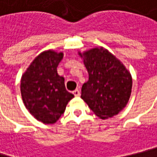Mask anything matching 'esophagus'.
Returning a JSON list of instances; mask_svg holds the SVG:
<instances>
[{"instance_id":"1","label":"esophagus","mask_w":157,"mask_h":157,"mask_svg":"<svg viewBox=\"0 0 157 157\" xmlns=\"http://www.w3.org/2000/svg\"><path fill=\"white\" fill-rule=\"evenodd\" d=\"M73 94L75 95V97H79L80 96V90H75L73 91Z\"/></svg>"}]
</instances>
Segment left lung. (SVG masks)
I'll list each match as a JSON object with an SVG mask.
<instances>
[{
  "mask_svg": "<svg viewBox=\"0 0 157 157\" xmlns=\"http://www.w3.org/2000/svg\"><path fill=\"white\" fill-rule=\"evenodd\" d=\"M80 55L89 73L81 98L101 119L117 115L126 105L132 91V77L123 64L104 48Z\"/></svg>",
  "mask_w": 157,
  "mask_h": 157,
  "instance_id": "left-lung-1",
  "label": "left lung"
}]
</instances>
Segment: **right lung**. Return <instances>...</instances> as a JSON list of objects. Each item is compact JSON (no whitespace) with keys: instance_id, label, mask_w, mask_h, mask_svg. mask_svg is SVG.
I'll list each match as a JSON object with an SVG mask.
<instances>
[{"instance_id":"1","label":"right lung","mask_w":157,"mask_h":157,"mask_svg":"<svg viewBox=\"0 0 157 157\" xmlns=\"http://www.w3.org/2000/svg\"><path fill=\"white\" fill-rule=\"evenodd\" d=\"M62 52L46 51L33 60L21 80V94L27 110L44 124H53L64 113L74 95L66 90L57 73Z\"/></svg>"}]
</instances>
